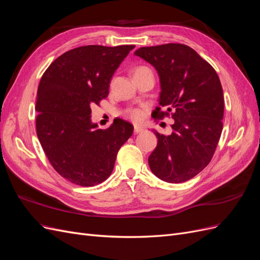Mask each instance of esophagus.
Here are the masks:
<instances>
[{"label": "esophagus", "instance_id": "esophagus-1", "mask_svg": "<svg viewBox=\"0 0 260 260\" xmlns=\"http://www.w3.org/2000/svg\"><path fill=\"white\" fill-rule=\"evenodd\" d=\"M144 130L145 129H144L143 125H139V124L135 125V133H141V132H143Z\"/></svg>", "mask_w": 260, "mask_h": 260}]
</instances>
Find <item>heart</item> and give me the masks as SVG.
Segmentation results:
<instances>
[{
    "instance_id": "heart-1",
    "label": "heart",
    "mask_w": 260,
    "mask_h": 260,
    "mask_svg": "<svg viewBox=\"0 0 260 260\" xmlns=\"http://www.w3.org/2000/svg\"><path fill=\"white\" fill-rule=\"evenodd\" d=\"M141 68H143V67H141ZM128 116L133 120H140L141 117H142V113H141L139 109H131V111L128 112Z\"/></svg>"
}]
</instances>
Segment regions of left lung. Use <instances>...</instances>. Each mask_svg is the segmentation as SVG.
<instances>
[{
  "label": "left lung",
  "instance_id": "8db88e82",
  "mask_svg": "<svg viewBox=\"0 0 260 260\" xmlns=\"http://www.w3.org/2000/svg\"><path fill=\"white\" fill-rule=\"evenodd\" d=\"M136 56L149 62L159 77V105L175 123L172 133L154 130L157 146L148 157L153 174L165 182H184L205 168L222 131L223 91L210 64L190 46L168 43L140 48ZM155 118L168 113L155 109Z\"/></svg>",
  "mask_w": 260,
  "mask_h": 260
}]
</instances>
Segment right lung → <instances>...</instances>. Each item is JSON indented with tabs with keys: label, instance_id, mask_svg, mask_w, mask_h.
I'll return each instance as SVG.
<instances>
[{
	"label": "right lung",
	"instance_id": "obj_1",
	"mask_svg": "<svg viewBox=\"0 0 260 260\" xmlns=\"http://www.w3.org/2000/svg\"><path fill=\"white\" fill-rule=\"evenodd\" d=\"M135 45H85L70 50L45 70L37 93V135L45 155L70 182L93 186L114 169L133 125L116 118L106 130L91 120V106L108 95L109 83Z\"/></svg>",
	"mask_w": 260,
	"mask_h": 260
}]
</instances>
